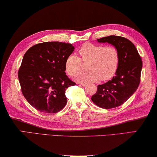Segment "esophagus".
<instances>
[{
  "mask_svg": "<svg viewBox=\"0 0 157 157\" xmlns=\"http://www.w3.org/2000/svg\"><path fill=\"white\" fill-rule=\"evenodd\" d=\"M78 83L80 84L81 86H83V87L86 86V83Z\"/></svg>",
  "mask_w": 157,
  "mask_h": 157,
  "instance_id": "obj_1",
  "label": "esophagus"
}]
</instances>
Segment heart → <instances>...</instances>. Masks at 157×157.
<instances>
[{
	"instance_id": "obj_1",
	"label": "heart",
	"mask_w": 157,
	"mask_h": 157,
	"mask_svg": "<svg viewBox=\"0 0 157 157\" xmlns=\"http://www.w3.org/2000/svg\"><path fill=\"white\" fill-rule=\"evenodd\" d=\"M81 59L75 55L69 56L65 61V69L69 76H74L80 72L81 61L89 62L87 72L78 74L76 79L84 83L109 80L113 77L119 65L120 56L117 49L113 46L86 43L78 49Z\"/></svg>"
}]
</instances>
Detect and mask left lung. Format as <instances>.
Instances as JSON below:
<instances>
[{
  "label": "left lung",
  "mask_w": 157,
  "mask_h": 157,
  "mask_svg": "<svg viewBox=\"0 0 157 157\" xmlns=\"http://www.w3.org/2000/svg\"><path fill=\"white\" fill-rule=\"evenodd\" d=\"M117 48L120 61L115 76L106 83L99 85L92 101L102 109L120 106L136 91L140 81L143 62L134 44L127 38L110 35L97 40Z\"/></svg>",
  "instance_id": "left-lung-1"
}]
</instances>
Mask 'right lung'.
Listing matches in <instances>:
<instances>
[{
  "label": "right lung",
  "mask_w": 157,
  "mask_h": 157,
  "mask_svg": "<svg viewBox=\"0 0 157 157\" xmlns=\"http://www.w3.org/2000/svg\"><path fill=\"white\" fill-rule=\"evenodd\" d=\"M74 50L71 44L49 42L25 52L18 77L23 94L35 109L56 113L65 106V90L76 84L65 72L66 59Z\"/></svg>",
  "instance_id": "obj_1"
}]
</instances>
